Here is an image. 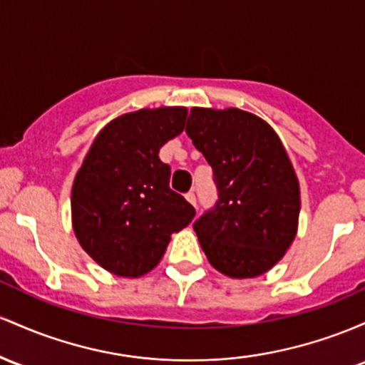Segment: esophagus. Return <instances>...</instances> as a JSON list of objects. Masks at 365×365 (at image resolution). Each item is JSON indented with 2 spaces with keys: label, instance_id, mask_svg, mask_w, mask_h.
I'll list each match as a JSON object with an SVG mask.
<instances>
[{
  "label": "esophagus",
  "instance_id": "obj_1",
  "mask_svg": "<svg viewBox=\"0 0 365 365\" xmlns=\"http://www.w3.org/2000/svg\"><path fill=\"white\" fill-rule=\"evenodd\" d=\"M186 200H187V202H190L191 205H193V207H196V196H195L193 191H190V193H186Z\"/></svg>",
  "mask_w": 365,
  "mask_h": 365
}]
</instances>
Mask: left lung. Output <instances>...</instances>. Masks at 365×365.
<instances>
[{"label":"left lung","mask_w":365,"mask_h":365,"mask_svg":"<svg viewBox=\"0 0 365 365\" xmlns=\"http://www.w3.org/2000/svg\"><path fill=\"white\" fill-rule=\"evenodd\" d=\"M186 134L214 170L219 200L193 224L205 255L229 277H257L297 236L300 186L279 136L240 108H191Z\"/></svg>","instance_id":"obj_1"}]
</instances>
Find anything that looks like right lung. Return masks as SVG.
Listing matches in <instances>:
<instances>
[{"instance_id": "obj_1", "label": "right lung", "mask_w": 365, "mask_h": 365, "mask_svg": "<svg viewBox=\"0 0 365 365\" xmlns=\"http://www.w3.org/2000/svg\"><path fill=\"white\" fill-rule=\"evenodd\" d=\"M184 106L143 108L100 130L72 186V226L81 247L108 272L139 277L157 267L172 232L195 208L169 187L158 157L186 125Z\"/></svg>"}]
</instances>
